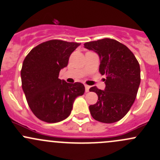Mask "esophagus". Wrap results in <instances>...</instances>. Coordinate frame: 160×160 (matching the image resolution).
<instances>
[{
    "label": "esophagus",
    "instance_id": "obj_1",
    "mask_svg": "<svg viewBox=\"0 0 160 160\" xmlns=\"http://www.w3.org/2000/svg\"><path fill=\"white\" fill-rule=\"evenodd\" d=\"M90 86H88V85H87V84H85V90H86V92H89V90H90Z\"/></svg>",
    "mask_w": 160,
    "mask_h": 160
}]
</instances>
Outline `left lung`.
<instances>
[{
    "label": "left lung",
    "instance_id": "obj_1",
    "mask_svg": "<svg viewBox=\"0 0 160 160\" xmlns=\"http://www.w3.org/2000/svg\"><path fill=\"white\" fill-rule=\"evenodd\" d=\"M84 47L98 53L99 71L106 76L105 90L90 88L98 96L97 102L89 107L90 114L99 122H117L135 101L141 80L139 62L127 46L110 38L87 42Z\"/></svg>",
    "mask_w": 160,
    "mask_h": 160
}]
</instances>
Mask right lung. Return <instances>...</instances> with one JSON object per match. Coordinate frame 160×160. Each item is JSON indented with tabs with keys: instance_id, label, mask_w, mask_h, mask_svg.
<instances>
[{
	"instance_id": "obj_1",
	"label": "right lung",
	"mask_w": 160,
	"mask_h": 160,
	"mask_svg": "<svg viewBox=\"0 0 160 160\" xmlns=\"http://www.w3.org/2000/svg\"><path fill=\"white\" fill-rule=\"evenodd\" d=\"M80 43L50 40L33 48L21 68L22 89L33 113L46 122H58L70 116L75 99L84 93V85L58 78L70 54Z\"/></svg>"
}]
</instances>
